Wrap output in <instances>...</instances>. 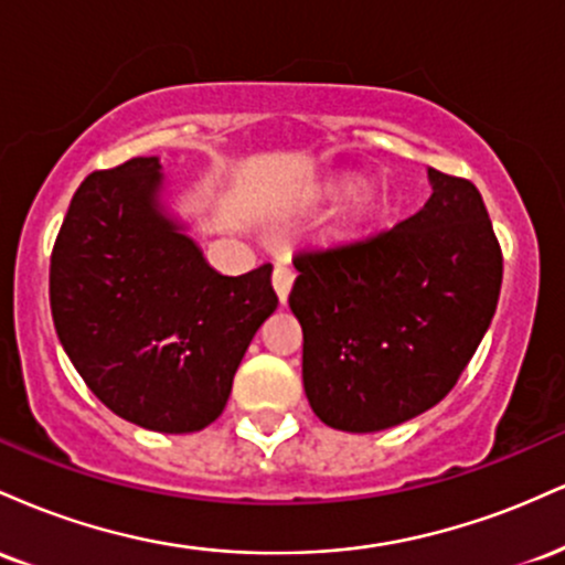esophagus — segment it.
I'll use <instances>...</instances> for the list:
<instances>
[{
	"mask_svg": "<svg viewBox=\"0 0 565 565\" xmlns=\"http://www.w3.org/2000/svg\"><path fill=\"white\" fill-rule=\"evenodd\" d=\"M291 284H295V270H291L289 265H276V270H274V289H276L278 302H281V305H287V300H289Z\"/></svg>",
	"mask_w": 565,
	"mask_h": 565,
	"instance_id": "obj_1",
	"label": "esophagus"
}]
</instances>
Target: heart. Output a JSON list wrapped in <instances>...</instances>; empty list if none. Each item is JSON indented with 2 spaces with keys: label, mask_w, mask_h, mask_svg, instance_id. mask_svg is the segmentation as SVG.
<instances>
[{
  "label": "heart",
  "mask_w": 565,
  "mask_h": 565,
  "mask_svg": "<svg viewBox=\"0 0 565 565\" xmlns=\"http://www.w3.org/2000/svg\"><path fill=\"white\" fill-rule=\"evenodd\" d=\"M361 201H364V204H366V199H361Z\"/></svg>",
  "instance_id": "obj_1"
}]
</instances>
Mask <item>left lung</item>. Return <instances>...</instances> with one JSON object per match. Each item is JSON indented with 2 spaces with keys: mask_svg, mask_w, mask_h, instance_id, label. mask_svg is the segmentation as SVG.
I'll return each mask as SVG.
<instances>
[{
  "mask_svg": "<svg viewBox=\"0 0 565 565\" xmlns=\"http://www.w3.org/2000/svg\"><path fill=\"white\" fill-rule=\"evenodd\" d=\"M427 180L417 215L295 257L305 395L334 430H387L436 406L494 319L502 252L481 193L433 167Z\"/></svg>",
  "mask_w": 565,
  "mask_h": 565,
  "instance_id": "8db88e82",
  "label": "left lung"
}]
</instances>
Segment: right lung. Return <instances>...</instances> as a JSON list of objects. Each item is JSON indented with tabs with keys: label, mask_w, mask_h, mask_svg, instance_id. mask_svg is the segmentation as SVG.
<instances>
[{
	"label": "right lung",
	"mask_w": 565,
	"mask_h": 565,
	"mask_svg": "<svg viewBox=\"0 0 565 565\" xmlns=\"http://www.w3.org/2000/svg\"><path fill=\"white\" fill-rule=\"evenodd\" d=\"M270 270L217 274L167 204L159 157L129 159L71 199L50 260L55 332L121 419L172 436L204 430L276 310Z\"/></svg>",
	"instance_id": "1"
}]
</instances>
